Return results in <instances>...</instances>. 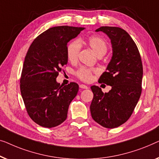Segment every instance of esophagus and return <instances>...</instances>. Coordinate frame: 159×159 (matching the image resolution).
Instances as JSON below:
<instances>
[{
    "instance_id": "34e87169",
    "label": "esophagus",
    "mask_w": 159,
    "mask_h": 159,
    "mask_svg": "<svg viewBox=\"0 0 159 159\" xmlns=\"http://www.w3.org/2000/svg\"><path fill=\"white\" fill-rule=\"evenodd\" d=\"M79 87L80 89H89V87L87 86H86V85H84V84H80L79 85Z\"/></svg>"
}]
</instances>
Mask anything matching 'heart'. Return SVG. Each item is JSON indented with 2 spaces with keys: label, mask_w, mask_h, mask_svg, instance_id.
Returning <instances> with one entry per match:
<instances>
[{
  "label": "heart",
  "mask_w": 159,
  "mask_h": 159,
  "mask_svg": "<svg viewBox=\"0 0 159 159\" xmlns=\"http://www.w3.org/2000/svg\"><path fill=\"white\" fill-rule=\"evenodd\" d=\"M85 42L92 49V50L98 56H103L106 54L108 50L107 41L99 36H91L85 40ZM80 50V44L79 40H73L67 47V57L69 61L75 62L78 59ZM93 70L91 68L81 67L78 69L75 75L83 81L89 82L92 79Z\"/></svg>",
  "instance_id": "1"
}]
</instances>
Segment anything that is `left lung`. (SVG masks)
I'll return each instance as SVG.
<instances>
[{"label":"left lung","instance_id":"left-lung-1","mask_svg":"<svg viewBox=\"0 0 159 159\" xmlns=\"http://www.w3.org/2000/svg\"><path fill=\"white\" fill-rule=\"evenodd\" d=\"M111 39L112 57L99 83L111 89L103 93L97 86L91 87L93 98L90 106L91 117L106 128H115L130 117L142 91L143 64L138 47L126 31L115 26H102Z\"/></svg>","mask_w":159,"mask_h":159}]
</instances>
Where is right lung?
I'll return each instance as SVG.
<instances>
[{
    "instance_id": "obj_1",
    "label": "right lung",
    "mask_w": 159,
    "mask_h": 159,
    "mask_svg": "<svg viewBox=\"0 0 159 159\" xmlns=\"http://www.w3.org/2000/svg\"><path fill=\"white\" fill-rule=\"evenodd\" d=\"M84 28L60 26L48 29L33 41L22 69L20 89L31 119L40 126L56 127L66 120L69 105L79 85L63 86L56 81L68 63L67 44Z\"/></svg>"
}]
</instances>
